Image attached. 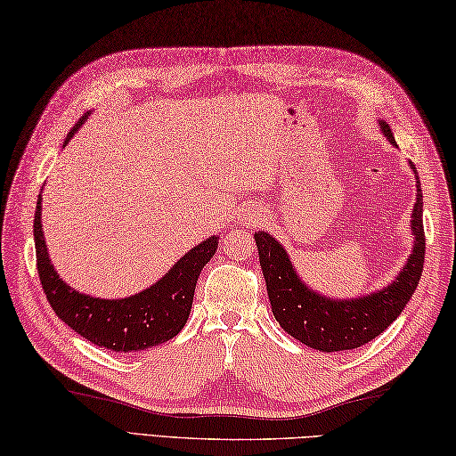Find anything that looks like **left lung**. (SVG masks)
Wrapping results in <instances>:
<instances>
[{
  "label": "left lung",
  "instance_id": "obj_1",
  "mask_svg": "<svg viewBox=\"0 0 456 456\" xmlns=\"http://www.w3.org/2000/svg\"><path fill=\"white\" fill-rule=\"evenodd\" d=\"M383 134L395 144L387 123L379 121ZM397 147V144H395ZM417 176L413 162H409ZM413 254L403 265L399 276L387 288L363 297L331 299L309 289L291 265L286 248L265 232H256V246L268 288L272 312L283 331L305 343L307 347L325 351H346L362 347L381 335L401 315L411 296L415 294L425 262L423 232V192L417 176V202L411 216Z\"/></svg>",
  "mask_w": 456,
  "mask_h": 456
}]
</instances>
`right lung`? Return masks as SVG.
<instances>
[{"mask_svg":"<svg viewBox=\"0 0 456 456\" xmlns=\"http://www.w3.org/2000/svg\"><path fill=\"white\" fill-rule=\"evenodd\" d=\"M87 117L89 113H85L69 131L65 144L73 139ZM33 238L41 286L59 320L94 346L117 354L149 349L180 333L191 315L196 281L218 248V236H210L180 257L151 288L131 297L99 299L79 294L57 276L43 238L41 194L33 218Z\"/></svg>","mask_w":456,"mask_h":456,"instance_id":"add662e5","label":"right lung"}]
</instances>
